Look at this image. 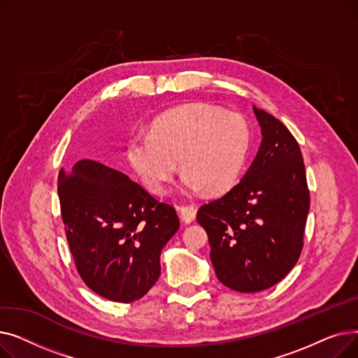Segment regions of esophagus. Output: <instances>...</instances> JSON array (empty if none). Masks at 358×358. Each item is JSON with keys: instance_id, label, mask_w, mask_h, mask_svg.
Here are the masks:
<instances>
[{"instance_id": "1", "label": "esophagus", "mask_w": 358, "mask_h": 358, "mask_svg": "<svg viewBox=\"0 0 358 358\" xmlns=\"http://www.w3.org/2000/svg\"><path fill=\"white\" fill-rule=\"evenodd\" d=\"M178 212H180V216L182 219V222L185 223H190L194 220L196 217V213H197V208L194 204H181L178 208Z\"/></svg>"}]
</instances>
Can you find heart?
I'll return each mask as SVG.
<instances>
[{
    "instance_id": "1",
    "label": "heart",
    "mask_w": 358,
    "mask_h": 358,
    "mask_svg": "<svg viewBox=\"0 0 358 358\" xmlns=\"http://www.w3.org/2000/svg\"><path fill=\"white\" fill-rule=\"evenodd\" d=\"M250 143V124L238 113L187 104L157 117L149 134L131 136L127 157L152 193L168 190L177 161L187 189L220 193L238 180Z\"/></svg>"
}]
</instances>
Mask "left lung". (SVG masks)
I'll return each instance as SVG.
<instances>
[{"mask_svg":"<svg viewBox=\"0 0 358 358\" xmlns=\"http://www.w3.org/2000/svg\"><path fill=\"white\" fill-rule=\"evenodd\" d=\"M254 113L262 134L255 159L227 194L197 212L219 281L242 293L270 289L294 267L310 206L297 141L267 111Z\"/></svg>","mask_w":358,"mask_h":358,"instance_id":"8db88e82","label":"left lung"}]
</instances>
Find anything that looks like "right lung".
<instances>
[{"label":"right lung","mask_w":358,"mask_h":358,"mask_svg":"<svg viewBox=\"0 0 358 358\" xmlns=\"http://www.w3.org/2000/svg\"><path fill=\"white\" fill-rule=\"evenodd\" d=\"M58 196L69 251L84 283L111 302L143 297L161 274L162 248L180 228L174 206L91 159L61 169Z\"/></svg>","instance_id":"obj_1"}]
</instances>
